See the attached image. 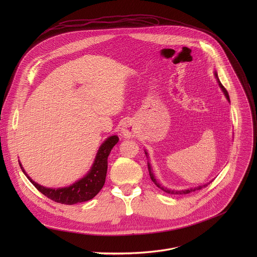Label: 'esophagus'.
I'll list each match as a JSON object with an SVG mask.
<instances>
[{
    "instance_id": "1",
    "label": "esophagus",
    "mask_w": 257,
    "mask_h": 257,
    "mask_svg": "<svg viewBox=\"0 0 257 257\" xmlns=\"http://www.w3.org/2000/svg\"><path fill=\"white\" fill-rule=\"evenodd\" d=\"M122 133L123 135L126 137V138H129V137H133L135 136V134L137 133V128L135 126L134 123H132L131 121H128L126 122L123 127H122Z\"/></svg>"
}]
</instances>
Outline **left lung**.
Here are the masks:
<instances>
[{"label": "left lung", "mask_w": 257, "mask_h": 257, "mask_svg": "<svg viewBox=\"0 0 257 257\" xmlns=\"http://www.w3.org/2000/svg\"><path fill=\"white\" fill-rule=\"evenodd\" d=\"M215 74V77H216V79H217V82H218V85L221 86V88L223 89V91H224V93H225V95H226V97L228 98V100L230 101V97H229V93H228V91H227V89L223 86V84L221 83V81H219V79H218V77H217V74H216V72L214 73ZM145 155H146V153H145ZM148 168H149V172H150V176H151V179H152V181L155 183V185L157 186V187H159L160 189H162L163 191H165V192H167V193H170V194H187V193H190V192H194V191H196V190H200V189H202L203 187H206L208 184H205V185H202V186H197V187H194V188H190V189H187V190H182V191H174V190H169V189H167V188H165V187H163L160 183L156 180V178H155V176H154V173H153V171H152V168H151V166H150V163L148 162Z\"/></svg>", "instance_id": "8db88e82"}]
</instances>
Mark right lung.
<instances>
[{
	"label": "right lung",
	"mask_w": 257,
	"mask_h": 257,
	"mask_svg": "<svg viewBox=\"0 0 257 257\" xmlns=\"http://www.w3.org/2000/svg\"><path fill=\"white\" fill-rule=\"evenodd\" d=\"M118 141L119 137L117 135L108 137L99 148L94 164L89 173L84 178H82L81 180H79L78 182L74 183V184L69 187L58 189L43 187L39 184H36L34 181H32L26 175L20 162L19 165L25 176L28 178V180L41 193H43L45 196H47L48 198L55 202L72 205L78 202L90 200L100 191L105 181L107 170V157Z\"/></svg>",
	"instance_id": "1"
}]
</instances>
